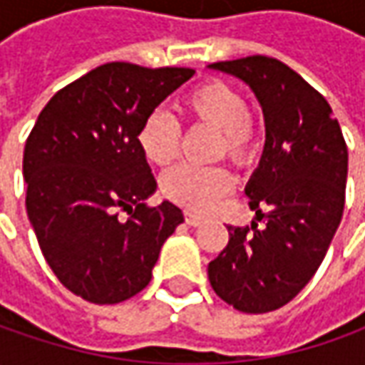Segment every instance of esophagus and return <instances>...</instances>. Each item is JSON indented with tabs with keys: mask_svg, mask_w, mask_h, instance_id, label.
Segmentation results:
<instances>
[{
	"mask_svg": "<svg viewBox=\"0 0 365 365\" xmlns=\"http://www.w3.org/2000/svg\"><path fill=\"white\" fill-rule=\"evenodd\" d=\"M185 221L189 223V225H201L203 223V217L199 215V213H195V211H185Z\"/></svg>",
	"mask_w": 365,
	"mask_h": 365,
	"instance_id": "1",
	"label": "esophagus"
}]
</instances>
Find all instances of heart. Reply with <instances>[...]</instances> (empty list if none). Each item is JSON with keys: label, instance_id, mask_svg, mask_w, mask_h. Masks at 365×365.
I'll return each instance as SVG.
<instances>
[{"label": "heart", "instance_id": "1", "mask_svg": "<svg viewBox=\"0 0 365 365\" xmlns=\"http://www.w3.org/2000/svg\"><path fill=\"white\" fill-rule=\"evenodd\" d=\"M180 111L187 120L203 121L221 132V154L237 164L250 160L256 148V125L247 113L244 95L223 81H207L190 89ZM180 125L166 111H152L138 130V146L144 158L168 166L178 156ZM233 176L223 166L178 164L162 176V192L176 203L205 211L232 189Z\"/></svg>", "mask_w": 365, "mask_h": 365}]
</instances>
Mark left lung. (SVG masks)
Instances as JSON below:
<instances>
[{"label":"left lung","mask_w":365,"mask_h":365,"mask_svg":"<svg viewBox=\"0 0 365 365\" xmlns=\"http://www.w3.org/2000/svg\"><path fill=\"white\" fill-rule=\"evenodd\" d=\"M209 68L250 85L266 121L259 166L245 187L256 221L227 227L209 282L233 309L268 313L307 287L329 250L344 215L347 146L327 99L284 63L256 54Z\"/></svg>","instance_id":"obj_1"}]
</instances>
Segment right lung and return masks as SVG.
Listing matches in <instances>:
<instances>
[{
    "label": "right lung",
    "mask_w": 365,
    "mask_h": 365,
    "mask_svg": "<svg viewBox=\"0 0 365 365\" xmlns=\"http://www.w3.org/2000/svg\"><path fill=\"white\" fill-rule=\"evenodd\" d=\"M192 75L101 64L56 93L26 140L28 219L52 272L85 301L115 304L144 290L162 244L185 221L170 201L146 203L156 180L138 130Z\"/></svg>",
    "instance_id": "add662e5"
}]
</instances>
